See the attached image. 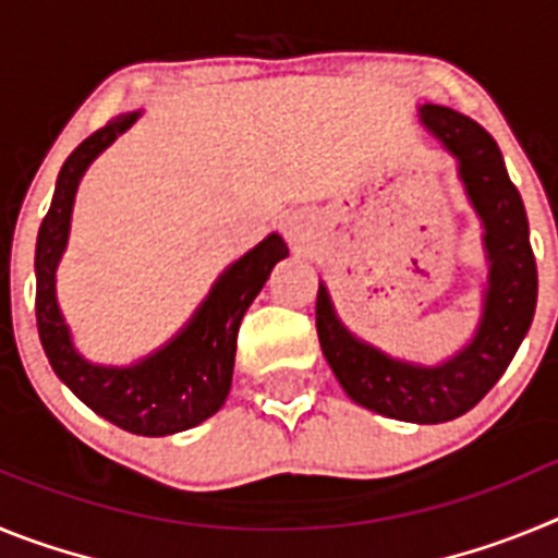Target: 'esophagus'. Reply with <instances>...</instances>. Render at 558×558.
Here are the masks:
<instances>
[{
    "mask_svg": "<svg viewBox=\"0 0 558 558\" xmlns=\"http://www.w3.org/2000/svg\"><path fill=\"white\" fill-rule=\"evenodd\" d=\"M282 231L290 243L299 245V243H304V240H310V234H313V220H310L304 211H293V215H288V218H284Z\"/></svg>",
    "mask_w": 558,
    "mask_h": 558,
    "instance_id": "obj_1",
    "label": "esophagus"
}]
</instances>
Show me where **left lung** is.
Instances as JSON below:
<instances>
[{
  "label": "left lung",
  "instance_id": "left-lung-1",
  "mask_svg": "<svg viewBox=\"0 0 558 558\" xmlns=\"http://www.w3.org/2000/svg\"><path fill=\"white\" fill-rule=\"evenodd\" d=\"M418 117L458 159L466 195L486 229L483 243L492 268L477 335L441 366L402 363L360 343L338 322L324 284L315 302V327L324 357L357 405L399 422L438 425L472 411L509 368L534 322L536 259L525 206L506 172L497 142L475 120L452 108L427 102L418 108Z\"/></svg>",
  "mask_w": 558,
  "mask_h": 558
}]
</instances>
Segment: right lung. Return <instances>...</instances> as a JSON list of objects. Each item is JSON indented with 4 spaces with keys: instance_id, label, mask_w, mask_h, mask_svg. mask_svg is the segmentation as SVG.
<instances>
[{
    "instance_id": "add662e5",
    "label": "right lung",
    "mask_w": 558,
    "mask_h": 558,
    "mask_svg": "<svg viewBox=\"0 0 558 558\" xmlns=\"http://www.w3.org/2000/svg\"><path fill=\"white\" fill-rule=\"evenodd\" d=\"M140 113H122L75 147L63 161L56 195L36 243V322L49 366L81 402L136 436H170L201 425L229 397L236 332L245 310L263 290L274 265L288 256L279 234L236 259L206 295L184 332L131 368L92 366L75 352L56 302V268L69 236L75 190L86 167L133 125Z\"/></svg>"
}]
</instances>
